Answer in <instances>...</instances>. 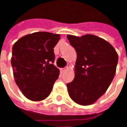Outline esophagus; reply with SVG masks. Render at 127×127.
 <instances>
[{"instance_id":"esophagus-1","label":"esophagus","mask_w":127,"mask_h":127,"mask_svg":"<svg viewBox=\"0 0 127 127\" xmlns=\"http://www.w3.org/2000/svg\"><path fill=\"white\" fill-rule=\"evenodd\" d=\"M67 68L66 67H64V68H61V69H60V71H61V72H65V71H66V70H67Z\"/></svg>"}]
</instances>
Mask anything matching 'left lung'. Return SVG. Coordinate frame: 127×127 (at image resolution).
Masks as SVG:
<instances>
[{
	"mask_svg": "<svg viewBox=\"0 0 127 127\" xmlns=\"http://www.w3.org/2000/svg\"><path fill=\"white\" fill-rule=\"evenodd\" d=\"M76 50L74 79L67 84L69 97L81 105H89L106 92L115 75L118 55L114 47L92 34L67 35Z\"/></svg>",
	"mask_w": 127,
	"mask_h": 127,
	"instance_id": "left-lung-1",
	"label": "left lung"
}]
</instances>
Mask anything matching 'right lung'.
Segmentation results:
<instances>
[{
  "instance_id": "add662e5",
  "label": "right lung",
  "mask_w": 127,
  "mask_h": 127,
  "mask_svg": "<svg viewBox=\"0 0 127 127\" xmlns=\"http://www.w3.org/2000/svg\"><path fill=\"white\" fill-rule=\"evenodd\" d=\"M60 35L38 32L25 35L12 46L11 64L15 81L30 100L41 101L50 95L60 70L53 63V48Z\"/></svg>"
}]
</instances>
